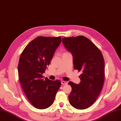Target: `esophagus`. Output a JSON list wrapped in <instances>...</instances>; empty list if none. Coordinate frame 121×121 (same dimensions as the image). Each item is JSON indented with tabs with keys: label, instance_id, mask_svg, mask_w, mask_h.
Wrapping results in <instances>:
<instances>
[{
	"label": "esophagus",
	"instance_id": "esophagus-1",
	"mask_svg": "<svg viewBox=\"0 0 121 121\" xmlns=\"http://www.w3.org/2000/svg\"><path fill=\"white\" fill-rule=\"evenodd\" d=\"M61 83L62 85H67V82H66V81H61Z\"/></svg>",
	"mask_w": 121,
	"mask_h": 121
}]
</instances>
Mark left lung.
<instances>
[{"label":"left lung","mask_w":121,"mask_h":121,"mask_svg":"<svg viewBox=\"0 0 121 121\" xmlns=\"http://www.w3.org/2000/svg\"><path fill=\"white\" fill-rule=\"evenodd\" d=\"M62 43L73 55L74 69L82 72L79 84L68 82L72 87L69 103L76 109H85L96 101L103 86V55L96 45L83 36L64 38Z\"/></svg>","instance_id":"left-lung-1"}]
</instances>
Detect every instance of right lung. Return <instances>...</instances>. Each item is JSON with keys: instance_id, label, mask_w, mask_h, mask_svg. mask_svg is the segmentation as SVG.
Masks as SVG:
<instances>
[{"instance_id": "add662e5", "label": "right lung", "mask_w": 121, "mask_h": 121, "mask_svg": "<svg viewBox=\"0 0 121 121\" xmlns=\"http://www.w3.org/2000/svg\"><path fill=\"white\" fill-rule=\"evenodd\" d=\"M61 43V36H39L20 56L18 67L20 83L30 103L37 109L50 107L61 86L59 80L51 81L42 75Z\"/></svg>"}]
</instances>
